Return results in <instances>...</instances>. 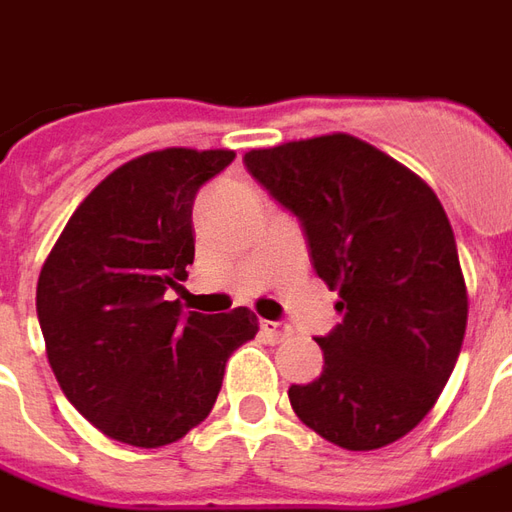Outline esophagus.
I'll list each match as a JSON object with an SVG mask.
<instances>
[{"label": "esophagus", "mask_w": 512, "mask_h": 512, "mask_svg": "<svg viewBox=\"0 0 512 512\" xmlns=\"http://www.w3.org/2000/svg\"><path fill=\"white\" fill-rule=\"evenodd\" d=\"M260 332H263V337H266L268 343H282L285 337H290L293 329L282 321H263L260 323Z\"/></svg>", "instance_id": "1"}]
</instances>
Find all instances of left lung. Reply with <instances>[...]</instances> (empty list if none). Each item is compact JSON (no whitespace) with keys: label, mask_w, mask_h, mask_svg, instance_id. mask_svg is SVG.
<instances>
[{"label":"left lung","mask_w":512,"mask_h":512,"mask_svg":"<svg viewBox=\"0 0 512 512\" xmlns=\"http://www.w3.org/2000/svg\"><path fill=\"white\" fill-rule=\"evenodd\" d=\"M249 175L304 227L312 266L340 293L318 337L323 373L288 389L296 417L343 450H378L439 400L466 334V282L428 183L351 134L249 150Z\"/></svg>","instance_id":"8db88e82"}]
</instances>
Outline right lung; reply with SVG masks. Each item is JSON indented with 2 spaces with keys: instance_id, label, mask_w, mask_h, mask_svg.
Segmentation results:
<instances>
[{
  "instance_id": "add662e5",
  "label": "right lung",
  "mask_w": 512,
  "mask_h": 512,
  "mask_svg": "<svg viewBox=\"0 0 512 512\" xmlns=\"http://www.w3.org/2000/svg\"><path fill=\"white\" fill-rule=\"evenodd\" d=\"M233 150L167 147L131 158L73 211L40 268L38 321L62 392L109 439L164 447L211 414L255 312L164 301L194 263L191 205Z\"/></svg>"
}]
</instances>
